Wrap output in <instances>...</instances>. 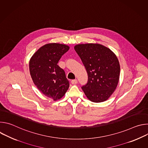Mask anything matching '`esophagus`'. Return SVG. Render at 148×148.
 <instances>
[{
	"mask_svg": "<svg viewBox=\"0 0 148 148\" xmlns=\"http://www.w3.org/2000/svg\"><path fill=\"white\" fill-rule=\"evenodd\" d=\"M77 82H78L77 79H73V80L71 81V83H72L73 84H77Z\"/></svg>",
	"mask_w": 148,
	"mask_h": 148,
	"instance_id": "obj_1",
	"label": "esophagus"
}]
</instances>
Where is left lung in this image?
<instances>
[{
	"mask_svg": "<svg viewBox=\"0 0 148 148\" xmlns=\"http://www.w3.org/2000/svg\"><path fill=\"white\" fill-rule=\"evenodd\" d=\"M74 49L88 73V82L81 88L84 94L93 102L107 100L119 79L120 64L116 56L109 48L98 43L79 44Z\"/></svg>",
	"mask_w": 148,
	"mask_h": 148,
	"instance_id": "8db88e82",
	"label": "left lung"
}]
</instances>
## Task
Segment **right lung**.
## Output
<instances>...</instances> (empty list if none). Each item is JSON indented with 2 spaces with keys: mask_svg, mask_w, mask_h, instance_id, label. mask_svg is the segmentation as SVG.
I'll return each instance as SVG.
<instances>
[{
  "mask_svg": "<svg viewBox=\"0 0 148 148\" xmlns=\"http://www.w3.org/2000/svg\"><path fill=\"white\" fill-rule=\"evenodd\" d=\"M70 49L60 43L46 44L36 51L29 61V70L35 86L45 96L57 101L69 88L64 71L57 63Z\"/></svg>",
  "mask_w": 148,
  "mask_h": 148,
  "instance_id": "add662e5",
  "label": "right lung"
}]
</instances>
